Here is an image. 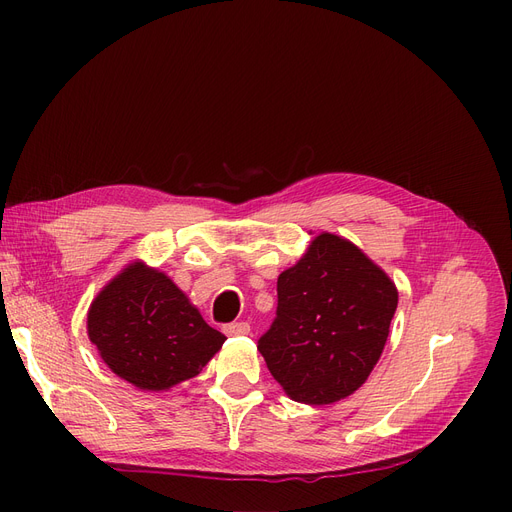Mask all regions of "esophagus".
I'll return each mask as SVG.
<instances>
[{
	"instance_id": "esophagus-1",
	"label": "esophagus",
	"mask_w": 512,
	"mask_h": 512,
	"mask_svg": "<svg viewBox=\"0 0 512 512\" xmlns=\"http://www.w3.org/2000/svg\"><path fill=\"white\" fill-rule=\"evenodd\" d=\"M249 332H251V326L247 324V321H234V324L224 326L226 336H245Z\"/></svg>"
}]
</instances>
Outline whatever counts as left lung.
<instances>
[{
	"instance_id": "left-lung-1",
	"label": "left lung",
	"mask_w": 512,
	"mask_h": 512,
	"mask_svg": "<svg viewBox=\"0 0 512 512\" xmlns=\"http://www.w3.org/2000/svg\"><path fill=\"white\" fill-rule=\"evenodd\" d=\"M398 290L378 263L332 232L278 276V311L257 344L282 390L334 405L359 390L390 334Z\"/></svg>"
}]
</instances>
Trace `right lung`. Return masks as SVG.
Instances as JSON below:
<instances>
[{
    "label": "right lung",
    "mask_w": 512,
    "mask_h": 512,
    "mask_svg": "<svg viewBox=\"0 0 512 512\" xmlns=\"http://www.w3.org/2000/svg\"><path fill=\"white\" fill-rule=\"evenodd\" d=\"M87 334L103 363L143 392H166L195 378L226 340L168 274L141 259L97 292Z\"/></svg>",
    "instance_id": "1"
}]
</instances>
